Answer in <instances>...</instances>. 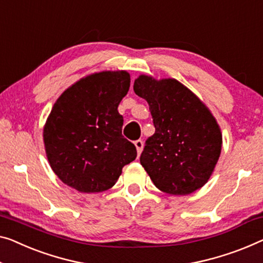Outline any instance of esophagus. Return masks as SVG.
<instances>
[{
  "instance_id": "34e87169",
  "label": "esophagus",
  "mask_w": 263,
  "mask_h": 263,
  "mask_svg": "<svg viewBox=\"0 0 263 263\" xmlns=\"http://www.w3.org/2000/svg\"><path fill=\"white\" fill-rule=\"evenodd\" d=\"M135 145H136L137 152H138V155H140V152H142V150H143V146H144L143 140H140V139L136 140V142H135Z\"/></svg>"
}]
</instances>
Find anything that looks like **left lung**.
<instances>
[{
  "label": "left lung",
  "instance_id": "1",
  "mask_svg": "<svg viewBox=\"0 0 263 263\" xmlns=\"http://www.w3.org/2000/svg\"><path fill=\"white\" fill-rule=\"evenodd\" d=\"M133 91L147 101L156 128L140 155L151 181L170 195H189L202 187L222 148L221 130L209 108L175 79L140 76Z\"/></svg>",
  "mask_w": 263,
  "mask_h": 263
}]
</instances>
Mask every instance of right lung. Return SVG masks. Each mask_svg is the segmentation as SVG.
Instances as JSON below:
<instances>
[{
  "label": "right lung",
  "instance_id": "right-lung-1",
  "mask_svg": "<svg viewBox=\"0 0 263 263\" xmlns=\"http://www.w3.org/2000/svg\"><path fill=\"white\" fill-rule=\"evenodd\" d=\"M130 88V74L105 70L82 78L59 97L44 127L52 170L80 193L115 185L137 150L121 135L118 106Z\"/></svg>",
  "mask_w": 263,
  "mask_h": 263
}]
</instances>
